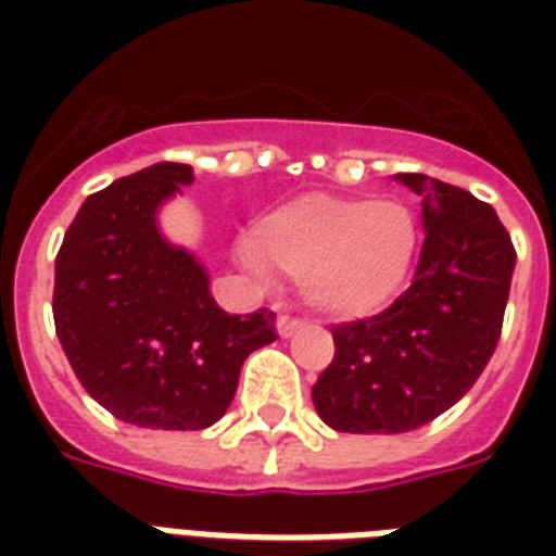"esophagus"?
<instances>
[{
	"mask_svg": "<svg viewBox=\"0 0 556 556\" xmlns=\"http://www.w3.org/2000/svg\"><path fill=\"white\" fill-rule=\"evenodd\" d=\"M303 330V321H298V318H291V315H279L277 318V333L282 339L294 337V333H301Z\"/></svg>",
	"mask_w": 556,
	"mask_h": 556,
	"instance_id": "esophagus-1",
	"label": "esophagus"
}]
</instances>
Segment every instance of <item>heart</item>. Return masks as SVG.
<instances>
[{
  "label": "heart",
  "instance_id": "obj_1",
  "mask_svg": "<svg viewBox=\"0 0 556 556\" xmlns=\"http://www.w3.org/2000/svg\"><path fill=\"white\" fill-rule=\"evenodd\" d=\"M419 247L422 226L405 202L306 193L255 223L247 262L301 279L318 315L361 321L405 294Z\"/></svg>",
  "mask_w": 556,
  "mask_h": 556
}]
</instances>
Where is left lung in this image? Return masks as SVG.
Returning a JSON list of instances; mask_svg holds the SVG:
<instances>
[{
    "label": "left lung",
    "mask_w": 556,
    "mask_h": 556,
    "mask_svg": "<svg viewBox=\"0 0 556 556\" xmlns=\"http://www.w3.org/2000/svg\"><path fill=\"white\" fill-rule=\"evenodd\" d=\"M426 241L410 289L390 309L333 327L337 354L313 387L318 417L351 434H399L450 410L501 339L515 247L494 207L405 172Z\"/></svg>",
    "instance_id": "8db88e82"
}]
</instances>
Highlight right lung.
I'll use <instances>...</instances> for the list:
<instances>
[{"mask_svg":"<svg viewBox=\"0 0 556 556\" xmlns=\"http://www.w3.org/2000/svg\"><path fill=\"white\" fill-rule=\"evenodd\" d=\"M187 184V163L118 178L83 202L55 255L53 318L67 363L98 405L139 429L214 426L243 361L277 339L274 313L219 309L205 265L160 231V207Z\"/></svg>","mask_w":556,"mask_h":556,"instance_id":"obj_1","label":"right lung"}]
</instances>
